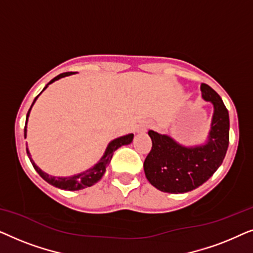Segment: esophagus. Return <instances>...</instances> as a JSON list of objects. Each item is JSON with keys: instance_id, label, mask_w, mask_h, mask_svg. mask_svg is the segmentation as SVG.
Listing matches in <instances>:
<instances>
[{"instance_id": "esophagus-1", "label": "esophagus", "mask_w": 253, "mask_h": 253, "mask_svg": "<svg viewBox=\"0 0 253 253\" xmlns=\"http://www.w3.org/2000/svg\"><path fill=\"white\" fill-rule=\"evenodd\" d=\"M146 130H147V124H140V126H138V132L139 133L146 132Z\"/></svg>"}]
</instances>
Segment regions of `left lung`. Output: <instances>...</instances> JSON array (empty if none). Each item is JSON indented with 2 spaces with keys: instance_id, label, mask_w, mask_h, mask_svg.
I'll list each match as a JSON object with an SVG mask.
<instances>
[{
  "instance_id": "left-lung-1",
  "label": "left lung",
  "mask_w": 253,
  "mask_h": 253,
  "mask_svg": "<svg viewBox=\"0 0 253 253\" xmlns=\"http://www.w3.org/2000/svg\"><path fill=\"white\" fill-rule=\"evenodd\" d=\"M202 96L213 105L205 144L184 146L168 134L148 131L152 150L144 161L145 176L162 192L184 193L204 184L217 170L229 145V114L222 99L209 85H200Z\"/></svg>"
}]
</instances>
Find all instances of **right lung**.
<instances>
[{
    "label": "right lung",
    "instance_id": "add662e5",
    "mask_svg": "<svg viewBox=\"0 0 253 253\" xmlns=\"http://www.w3.org/2000/svg\"><path fill=\"white\" fill-rule=\"evenodd\" d=\"M70 75H72V72H64V74H61V75L56 76V77H55L54 79H51V81L48 83L46 86H44V88L42 89V91H44V89L48 87V85L51 84V83L56 82V81H58V79H61L63 77H68V76H70ZM41 93H42V92H41ZM41 93H40V94H41ZM39 95H38V96H39ZM38 96L36 99H34L32 106H31V108L29 109V113H27L25 129H24V136H25V138H26V133H27V129H26V127H27V120H29L30 112H31V109H32L34 102L37 101ZM132 139H133V133H129V134H126V136L119 137V138H116V139L112 140L108 144V146H107L105 153H103V155L101 157V159L99 160L98 164H95L92 168L87 169L86 171L79 172V174H77V175L68 176V177H58V176H51L49 174H47V172L42 171L36 165V162L33 161L32 157H31L29 148H27V145H26V152H27V155H29V158H30L31 164L33 165L34 169H36L38 174H39L41 177L44 179V181H46L47 183H49L50 185L56 186V188H58V189L68 190V191H76V190H82V189L88 188V186L94 185L96 182H99L103 176V174L106 172V168H107V166L109 165L110 160H112L114 152H115L117 148L123 146V145L131 144Z\"/></svg>",
    "mask_w": 253,
    "mask_h": 253
}]
</instances>
